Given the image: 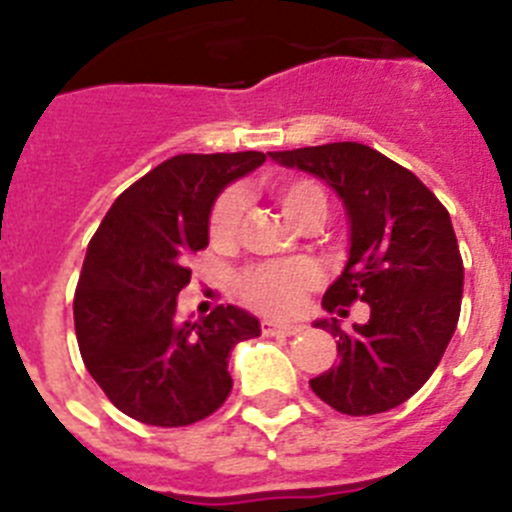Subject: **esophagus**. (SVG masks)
Masks as SVG:
<instances>
[{"instance_id": "34e87169", "label": "esophagus", "mask_w": 512, "mask_h": 512, "mask_svg": "<svg viewBox=\"0 0 512 512\" xmlns=\"http://www.w3.org/2000/svg\"><path fill=\"white\" fill-rule=\"evenodd\" d=\"M261 330H264V336H297L305 330L302 323H274V320H264L261 323Z\"/></svg>"}]
</instances>
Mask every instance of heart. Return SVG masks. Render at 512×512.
I'll use <instances>...</instances> for the list:
<instances>
[{"instance_id": "obj_1", "label": "heart", "mask_w": 512, "mask_h": 512, "mask_svg": "<svg viewBox=\"0 0 512 512\" xmlns=\"http://www.w3.org/2000/svg\"><path fill=\"white\" fill-rule=\"evenodd\" d=\"M289 223L297 225L312 212L325 215V194L318 184L307 179H282L271 187ZM243 217V197L238 192H225L217 197L210 212V238L223 246L238 233ZM318 284V269L305 259L256 264L238 277V292L251 307L264 315H292L302 307L305 295Z\"/></svg>"}]
</instances>
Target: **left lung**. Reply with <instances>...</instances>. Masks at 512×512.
<instances>
[{
  "label": "left lung",
  "mask_w": 512,
  "mask_h": 512,
  "mask_svg": "<svg viewBox=\"0 0 512 512\" xmlns=\"http://www.w3.org/2000/svg\"><path fill=\"white\" fill-rule=\"evenodd\" d=\"M269 156L318 176L346 210L348 261L325 310L346 315L356 300L372 310L351 333L336 318L315 320L338 338L341 361L310 379L312 392L338 413H387L428 382L459 323L464 266L449 212L413 171L364 143Z\"/></svg>",
  "instance_id": "left-lung-1"
}]
</instances>
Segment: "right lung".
Wrapping results in <instances>:
<instances>
[{
	"mask_svg": "<svg viewBox=\"0 0 512 512\" xmlns=\"http://www.w3.org/2000/svg\"><path fill=\"white\" fill-rule=\"evenodd\" d=\"M266 161L259 151L182 153L115 200L87 248L74 297L81 359L120 413L179 428L215 413L233 390L235 343L261 336L259 318L220 305L179 320L187 259L210 243V212L228 184Z\"/></svg>",
	"mask_w": 512,
	"mask_h": 512,
	"instance_id": "right-lung-1",
	"label": "right lung"
}]
</instances>
